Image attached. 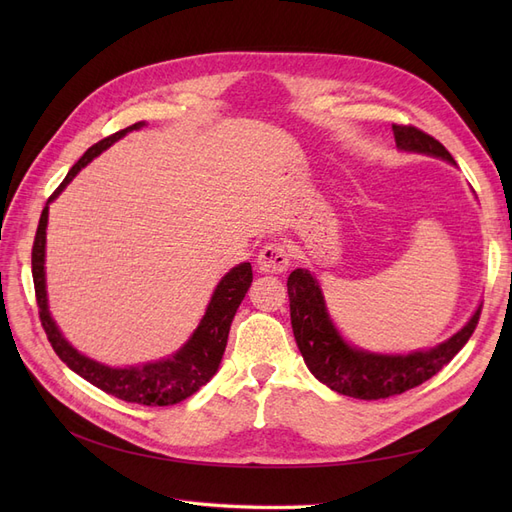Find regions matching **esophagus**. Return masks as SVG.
Wrapping results in <instances>:
<instances>
[{
  "label": "esophagus",
  "instance_id": "1",
  "mask_svg": "<svg viewBox=\"0 0 512 512\" xmlns=\"http://www.w3.org/2000/svg\"><path fill=\"white\" fill-rule=\"evenodd\" d=\"M290 265V252L284 243H269L258 254L260 273H284Z\"/></svg>",
  "mask_w": 512,
  "mask_h": 512
}]
</instances>
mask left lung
<instances>
[{
	"label": "left lung",
	"mask_w": 512,
	"mask_h": 512,
	"mask_svg": "<svg viewBox=\"0 0 512 512\" xmlns=\"http://www.w3.org/2000/svg\"><path fill=\"white\" fill-rule=\"evenodd\" d=\"M393 134L399 149L427 153V156L455 164L446 147L423 130L393 123ZM286 286L290 297L292 333L305 365L331 391L356 399L393 397L427 382L444 365L451 363L453 356L468 344L480 318L478 307L466 327L431 350H418L410 354H376L344 342V337L339 335L329 318L322 290L312 273L305 269H294Z\"/></svg>",
	"instance_id": "8db88e82"
}]
</instances>
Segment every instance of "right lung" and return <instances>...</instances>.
<instances>
[{
	"label": "right lung",
	"mask_w": 512,
	"mask_h": 512,
	"mask_svg": "<svg viewBox=\"0 0 512 512\" xmlns=\"http://www.w3.org/2000/svg\"><path fill=\"white\" fill-rule=\"evenodd\" d=\"M143 126L145 123L138 121L134 126L119 130L111 136L102 138L100 143L91 145L83 153V158L70 168V173L66 175L64 181L59 183V188L49 196V200H46V207L42 209L34 247H32V275H34V288H36V301H38L42 329L46 337H49V342L59 359L64 361L74 374H79L87 382L98 386L100 391L128 401V404L173 406L194 395L200 386L207 384L215 376V371H218L222 354L226 350L232 318H235L245 292L252 284L254 275H252L250 262H241V265L230 269L222 277V282L218 284V288H215L213 297L207 305L203 320H200L198 329L188 339V344H185L181 350H177L173 356H168V359L138 365V367H108L72 348L64 339V335L59 333L57 324L49 314V303H46L44 245H46V222H49V203L64 192V188L76 177V173H79L81 168H85L96 156H100L104 149L117 143L121 136H126L128 132Z\"/></svg>",
	"instance_id": "add662e5"
}]
</instances>
